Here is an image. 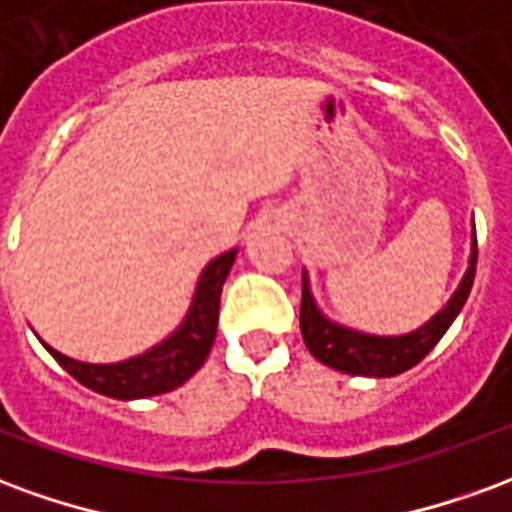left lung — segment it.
Instances as JSON below:
<instances>
[{
	"label": "left lung",
	"instance_id": "left-lung-1",
	"mask_svg": "<svg viewBox=\"0 0 512 512\" xmlns=\"http://www.w3.org/2000/svg\"><path fill=\"white\" fill-rule=\"evenodd\" d=\"M474 268H477V233L472 230L469 266H466L461 285L455 288L450 301L428 323H422L414 332L397 334V337L356 332L343 323L329 321L312 299L310 277L304 271V277H301V337H304V345L310 348V354L318 362L332 367V370H340V373H348V376H400V373L419 365L433 351V345L444 337L452 321L458 318V312L463 310V304L469 299V290H472Z\"/></svg>",
	"mask_w": 512,
	"mask_h": 512
}]
</instances>
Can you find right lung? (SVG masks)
I'll return each instance as SVG.
<instances>
[{
  "instance_id": "add662e5",
  "label": "right lung",
  "mask_w": 512,
  "mask_h": 512,
  "mask_svg": "<svg viewBox=\"0 0 512 512\" xmlns=\"http://www.w3.org/2000/svg\"><path fill=\"white\" fill-rule=\"evenodd\" d=\"M235 255H238V249H230L224 255L213 257L211 263L202 268L186 318L180 321L175 332L153 348H147L145 354L112 362V365H90V362H79V359L54 351L43 340L40 343L79 384L93 392L117 397V400L164 395L183 381H189L211 354V345L216 340V323H219L222 285L233 268Z\"/></svg>"
}]
</instances>
